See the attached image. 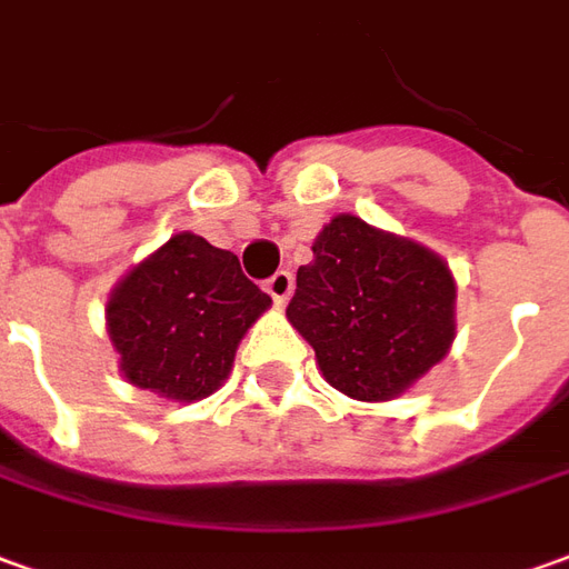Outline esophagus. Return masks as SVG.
I'll use <instances>...</instances> for the list:
<instances>
[{"label":"esophagus","instance_id":"esophagus-1","mask_svg":"<svg viewBox=\"0 0 569 569\" xmlns=\"http://www.w3.org/2000/svg\"><path fill=\"white\" fill-rule=\"evenodd\" d=\"M264 289L271 292V298L277 301V305H286L289 296H292V289H296V277H292L289 271H277L271 280L264 283Z\"/></svg>","mask_w":569,"mask_h":569}]
</instances>
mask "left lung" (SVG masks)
Returning <instances> with one entry per match:
<instances>
[{"label": "left lung", "instance_id": "left-lung-1", "mask_svg": "<svg viewBox=\"0 0 569 569\" xmlns=\"http://www.w3.org/2000/svg\"><path fill=\"white\" fill-rule=\"evenodd\" d=\"M311 249L286 317L332 388L379 403L447 357L456 280L443 258L357 216L332 218Z\"/></svg>", "mask_w": 569, "mask_h": 569}]
</instances>
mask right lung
Listing matches in <instances>:
<instances>
[{"instance_id": "right-lung-1", "label": "right lung", "mask_w": 569, "mask_h": 569, "mask_svg": "<svg viewBox=\"0 0 569 569\" xmlns=\"http://www.w3.org/2000/svg\"><path fill=\"white\" fill-rule=\"evenodd\" d=\"M271 308L240 258L197 233H174L110 292L107 332L134 388L193 403L230 376L246 329Z\"/></svg>"}]
</instances>
